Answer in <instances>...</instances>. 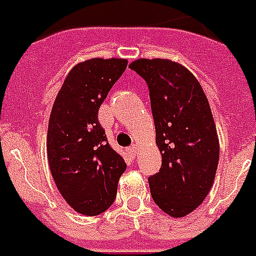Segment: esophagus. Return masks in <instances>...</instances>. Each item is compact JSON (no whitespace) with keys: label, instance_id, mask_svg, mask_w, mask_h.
<instances>
[{"label":"esophagus","instance_id":"obj_1","mask_svg":"<svg viewBox=\"0 0 256 256\" xmlns=\"http://www.w3.org/2000/svg\"><path fill=\"white\" fill-rule=\"evenodd\" d=\"M126 152H128V155H130V156L134 158V156H136V154H137V148L134 145L130 146V148H126Z\"/></svg>","mask_w":256,"mask_h":256}]
</instances>
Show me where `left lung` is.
I'll return each instance as SVG.
<instances>
[{"mask_svg":"<svg viewBox=\"0 0 256 256\" xmlns=\"http://www.w3.org/2000/svg\"><path fill=\"white\" fill-rule=\"evenodd\" d=\"M148 84L159 172L149 178L152 200L172 218H182L210 193L219 162V140L202 86L184 66L170 60H137L130 64Z\"/></svg>","mask_w":256,"mask_h":256,"instance_id":"8db88e82","label":"left lung"}]
</instances>
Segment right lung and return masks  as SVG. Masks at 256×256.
Masks as SVG:
<instances>
[{"instance_id": "add662e5", "label": "right lung", "mask_w": 256, "mask_h": 256, "mask_svg": "<svg viewBox=\"0 0 256 256\" xmlns=\"http://www.w3.org/2000/svg\"><path fill=\"white\" fill-rule=\"evenodd\" d=\"M126 60L93 58L70 71L54 101L48 159L60 193L82 215L104 212L115 200L126 164L108 145L98 110L126 68Z\"/></svg>"}]
</instances>
